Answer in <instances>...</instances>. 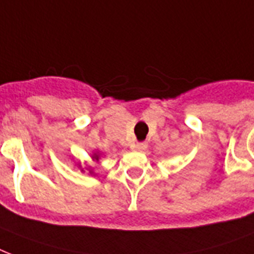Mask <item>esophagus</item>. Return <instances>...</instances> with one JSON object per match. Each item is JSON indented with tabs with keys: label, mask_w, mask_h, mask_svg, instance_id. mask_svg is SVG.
Masks as SVG:
<instances>
[{
	"label": "esophagus",
	"mask_w": 254,
	"mask_h": 254,
	"mask_svg": "<svg viewBox=\"0 0 254 254\" xmlns=\"http://www.w3.org/2000/svg\"><path fill=\"white\" fill-rule=\"evenodd\" d=\"M145 148H147V143L145 141H141V143H137L136 144L137 151H144Z\"/></svg>",
	"instance_id": "1"
}]
</instances>
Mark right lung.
Returning <instances> with one entry per match:
<instances>
[{
  "label": "right lung",
  "mask_w": 254,
  "mask_h": 254,
  "mask_svg": "<svg viewBox=\"0 0 254 254\" xmlns=\"http://www.w3.org/2000/svg\"><path fill=\"white\" fill-rule=\"evenodd\" d=\"M91 158H92V160H94V162H98V160H99V159H100L99 152H94V154L91 155ZM82 171H83V170H82ZM90 174L94 175V172H92V171H90Z\"/></svg>",
  "instance_id": "1"
}]
</instances>
